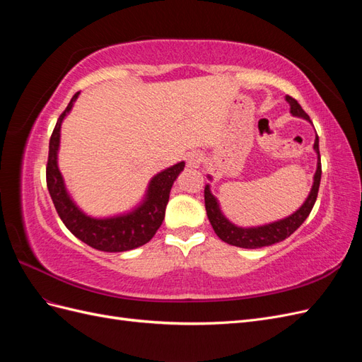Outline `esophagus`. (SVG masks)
<instances>
[{
  "label": "esophagus",
  "instance_id": "obj_1",
  "mask_svg": "<svg viewBox=\"0 0 362 362\" xmlns=\"http://www.w3.org/2000/svg\"><path fill=\"white\" fill-rule=\"evenodd\" d=\"M202 161H204V157L198 154V152H193V154L187 156V166L190 169H198L202 164Z\"/></svg>",
  "mask_w": 362,
  "mask_h": 362
}]
</instances>
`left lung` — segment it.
Returning a JSON list of instances; mask_svg holds the SVG:
<instances>
[{
  "mask_svg": "<svg viewBox=\"0 0 362 362\" xmlns=\"http://www.w3.org/2000/svg\"><path fill=\"white\" fill-rule=\"evenodd\" d=\"M286 100L290 104V112L293 116L310 120V116L303 112V108L300 107V104L298 101L294 100V98L287 95ZM314 151L317 152V170L314 175V182H313V187H311L308 198L305 199V202L302 204L299 210H296L291 216H288L286 218H281V221H278V222L267 223L262 226H254V228L235 226L223 216V213L221 211V206H218L217 198H214L211 190H210V185L206 184L205 190H204L205 210H206L208 221H210L217 237L223 240V242L228 245H233L237 247H245V249H258V247L270 246V245L279 243V242H282V240L290 237L296 231V229H298L305 222V218L310 216L313 206L315 204L317 194H319L320 178H322L319 136H315ZM208 178L211 180V177H208Z\"/></svg>",
  "mask_w": 362,
  "mask_h": 362,
  "instance_id": "1",
  "label": "left lung"
}]
</instances>
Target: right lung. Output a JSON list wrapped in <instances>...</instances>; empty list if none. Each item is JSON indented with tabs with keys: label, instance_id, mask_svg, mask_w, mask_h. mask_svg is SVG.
I'll return each instance as SVG.
<instances>
[{
	"label": "right lung",
	"instance_id": "right-lung-1",
	"mask_svg": "<svg viewBox=\"0 0 362 362\" xmlns=\"http://www.w3.org/2000/svg\"><path fill=\"white\" fill-rule=\"evenodd\" d=\"M78 95L80 92H76L72 96L71 103L60 115L49 139L47 185L54 206H56L60 218L69 231L76 238H80L81 242L89 245L93 249L104 252H124L144 246L156 235L157 229L163 223L164 211H166V205L169 202V194L173 181L178 178L185 163L180 161L157 173L148 185V192L144 202L134 208L131 213L105 218H95L84 214L71 199L57 166L60 127L64 116L71 112Z\"/></svg>",
	"mask_w": 362,
	"mask_h": 362
}]
</instances>
